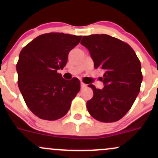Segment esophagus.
<instances>
[{
  "instance_id": "obj_1",
  "label": "esophagus",
  "mask_w": 158,
  "mask_h": 158,
  "mask_svg": "<svg viewBox=\"0 0 158 158\" xmlns=\"http://www.w3.org/2000/svg\"><path fill=\"white\" fill-rule=\"evenodd\" d=\"M87 87V85L85 84V83L83 82H81V89H84V88H85Z\"/></svg>"
}]
</instances>
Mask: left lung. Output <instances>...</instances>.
Returning a JSON list of instances; mask_svg holds the SVG:
<instances>
[{
    "label": "left lung",
    "instance_id": "8db88e82",
    "mask_svg": "<svg viewBox=\"0 0 158 158\" xmlns=\"http://www.w3.org/2000/svg\"><path fill=\"white\" fill-rule=\"evenodd\" d=\"M81 44L90 52L94 68L105 72L102 89L88 85L94 92L87 102L88 112L101 122L118 121L131 108L140 90V61L128 44L106 34L84 36Z\"/></svg>",
    "mask_w": 158,
    "mask_h": 158
}]
</instances>
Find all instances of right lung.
I'll return each mask as SVG.
<instances>
[{"label":"right lung","mask_w":158,"mask_h":158,"mask_svg":"<svg viewBox=\"0 0 158 158\" xmlns=\"http://www.w3.org/2000/svg\"><path fill=\"white\" fill-rule=\"evenodd\" d=\"M81 35L50 32L36 37L21 50L16 65L18 85L27 107L39 118L60 119L68 113L80 90L77 78L70 81L57 73Z\"/></svg>","instance_id":"obj_1"}]
</instances>
